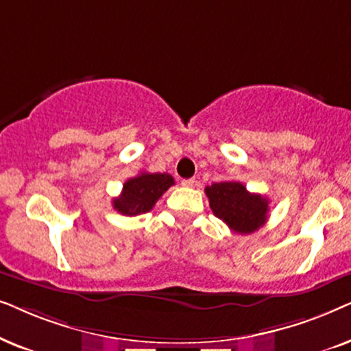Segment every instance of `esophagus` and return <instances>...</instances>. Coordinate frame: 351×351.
I'll list each match as a JSON object with an SVG mask.
<instances>
[{"instance_id": "34e87169", "label": "esophagus", "mask_w": 351, "mask_h": 351, "mask_svg": "<svg viewBox=\"0 0 351 351\" xmlns=\"http://www.w3.org/2000/svg\"><path fill=\"white\" fill-rule=\"evenodd\" d=\"M181 184L186 186V188H193V186L195 184V180L194 178H188V180H183L181 181Z\"/></svg>"}]
</instances>
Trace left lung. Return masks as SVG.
Returning a JSON list of instances; mask_svg holds the SVG:
<instances>
[{"label": "left lung", "mask_w": 351, "mask_h": 351, "mask_svg": "<svg viewBox=\"0 0 351 351\" xmlns=\"http://www.w3.org/2000/svg\"><path fill=\"white\" fill-rule=\"evenodd\" d=\"M213 215L239 234H250L268 218V199L252 194L239 181H221L205 188Z\"/></svg>", "instance_id": "8db88e82"}]
</instances>
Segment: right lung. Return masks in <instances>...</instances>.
Returning a JSON list of instances; mask_svg holds the SVG:
<instances>
[{
    "label": "right lung",
    "instance_id": "1",
    "mask_svg": "<svg viewBox=\"0 0 351 351\" xmlns=\"http://www.w3.org/2000/svg\"><path fill=\"white\" fill-rule=\"evenodd\" d=\"M173 184L175 180L168 173L143 171L141 175L125 181L121 194L112 200V205L117 212L128 217L146 213Z\"/></svg>",
    "mask_w": 351,
    "mask_h": 351
}]
</instances>
